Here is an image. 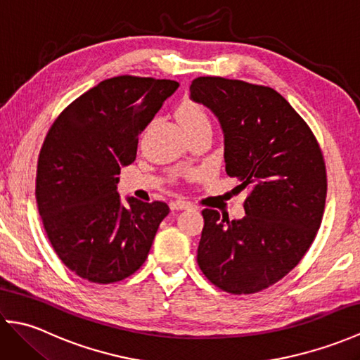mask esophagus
Masks as SVG:
<instances>
[{"label":"esophagus","mask_w":360,"mask_h":360,"mask_svg":"<svg viewBox=\"0 0 360 360\" xmlns=\"http://www.w3.org/2000/svg\"><path fill=\"white\" fill-rule=\"evenodd\" d=\"M170 209L172 210H187V209H190V204L187 201H182V200L172 201L170 202Z\"/></svg>","instance_id":"34e87169"}]
</instances>
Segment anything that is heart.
Wrapping results in <instances>:
<instances>
[{"instance_id":"1","label":"heart","mask_w":360,"mask_h":360,"mask_svg":"<svg viewBox=\"0 0 360 360\" xmlns=\"http://www.w3.org/2000/svg\"><path fill=\"white\" fill-rule=\"evenodd\" d=\"M176 119H178L179 125L187 134L201 128H210L207 114H205L200 105L190 101L182 102L178 106V110H176Z\"/></svg>"}]
</instances>
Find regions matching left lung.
Returning a JSON list of instances; mask_svg holds the SVG:
<instances>
[{"mask_svg":"<svg viewBox=\"0 0 360 360\" xmlns=\"http://www.w3.org/2000/svg\"><path fill=\"white\" fill-rule=\"evenodd\" d=\"M190 98L219 122L226 173L252 188L241 219L202 210L198 264L226 292H258L292 271L316 238L326 198L322 151L307 122L272 88L198 77Z\"/></svg>","mask_w":360,"mask_h":360,"instance_id":"1","label":"left lung"}]
</instances>
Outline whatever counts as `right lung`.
Listing matches in <instances>:
<instances>
[{"instance_id":"right-lung-1","label":"right lung","mask_w":360,"mask_h":360,"mask_svg":"<svg viewBox=\"0 0 360 360\" xmlns=\"http://www.w3.org/2000/svg\"><path fill=\"white\" fill-rule=\"evenodd\" d=\"M179 83L106 79L53 122L38 158L35 196L48 238L70 269L114 283L143 264L170 209L117 193L120 168L134 162L137 141Z\"/></svg>"}]
</instances>
